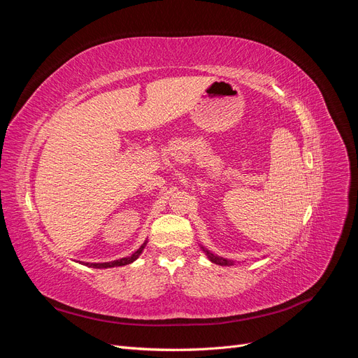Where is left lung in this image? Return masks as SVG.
I'll use <instances>...</instances> for the list:
<instances>
[{
  "label": "left lung",
  "instance_id": "obj_1",
  "mask_svg": "<svg viewBox=\"0 0 358 358\" xmlns=\"http://www.w3.org/2000/svg\"><path fill=\"white\" fill-rule=\"evenodd\" d=\"M203 251L208 254V257H209V259L212 263H215V264H220V266H230V264H233V262L231 259H225V258H222V257H218V255H215V254H212V252H209L208 249H204L203 248Z\"/></svg>",
  "mask_w": 358,
  "mask_h": 358
}]
</instances>
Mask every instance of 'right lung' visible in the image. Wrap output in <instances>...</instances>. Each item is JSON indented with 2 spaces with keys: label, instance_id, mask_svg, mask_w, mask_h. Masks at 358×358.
Instances as JSON below:
<instances>
[{
  "label": "right lung",
  "instance_id": "right-lung-1",
  "mask_svg": "<svg viewBox=\"0 0 358 358\" xmlns=\"http://www.w3.org/2000/svg\"><path fill=\"white\" fill-rule=\"evenodd\" d=\"M145 245H146V243H143L142 248H138L137 251H136L133 255H129V257H125V258H121V259H115V262H110V263H86V266L94 267V268H107V267H117V266L129 264V263H133L134 259H137L140 254H142Z\"/></svg>",
  "mask_w": 358,
  "mask_h": 358
}]
</instances>
